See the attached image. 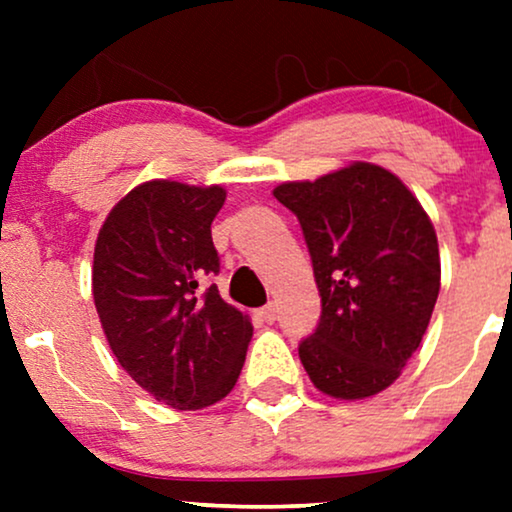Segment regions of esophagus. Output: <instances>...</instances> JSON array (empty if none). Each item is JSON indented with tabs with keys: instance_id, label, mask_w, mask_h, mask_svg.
<instances>
[{
	"instance_id": "obj_1",
	"label": "esophagus",
	"mask_w": 512,
	"mask_h": 512,
	"mask_svg": "<svg viewBox=\"0 0 512 512\" xmlns=\"http://www.w3.org/2000/svg\"><path fill=\"white\" fill-rule=\"evenodd\" d=\"M257 317H260L262 322H267V325H272V322L276 320V308H274V303H267V305H264V308L257 310Z\"/></svg>"
}]
</instances>
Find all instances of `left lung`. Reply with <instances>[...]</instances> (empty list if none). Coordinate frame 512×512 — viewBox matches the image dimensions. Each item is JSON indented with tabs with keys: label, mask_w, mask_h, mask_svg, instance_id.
I'll list each match as a JSON object with an SVG mask.
<instances>
[{
	"label": "left lung",
	"mask_w": 512,
	"mask_h": 512,
	"mask_svg": "<svg viewBox=\"0 0 512 512\" xmlns=\"http://www.w3.org/2000/svg\"><path fill=\"white\" fill-rule=\"evenodd\" d=\"M274 197L296 214L322 315L298 344L313 385L337 399L390 387L419 349L440 291L433 223L397 175L351 163Z\"/></svg>",
	"instance_id": "left-lung-1"
}]
</instances>
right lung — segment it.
I'll list each match as a JSON object with an SVG mask.
<instances>
[{
    "label": "right lung",
    "instance_id": "add662e5",
    "mask_svg": "<svg viewBox=\"0 0 512 512\" xmlns=\"http://www.w3.org/2000/svg\"><path fill=\"white\" fill-rule=\"evenodd\" d=\"M219 185L151 180L105 219L93 252V301L129 378L168 407L204 409L233 390L252 339L250 317L221 298L211 221Z\"/></svg>",
    "mask_w": 512,
    "mask_h": 512
}]
</instances>
